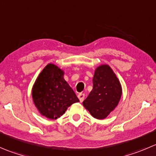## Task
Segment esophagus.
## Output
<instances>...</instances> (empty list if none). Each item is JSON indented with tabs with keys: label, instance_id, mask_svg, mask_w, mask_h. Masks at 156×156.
Wrapping results in <instances>:
<instances>
[{
	"label": "esophagus",
	"instance_id": "obj_1",
	"mask_svg": "<svg viewBox=\"0 0 156 156\" xmlns=\"http://www.w3.org/2000/svg\"><path fill=\"white\" fill-rule=\"evenodd\" d=\"M84 97H85L84 94H78V99H79L80 102H82L83 100H84Z\"/></svg>",
	"mask_w": 156,
	"mask_h": 156
}]
</instances>
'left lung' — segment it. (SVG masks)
Wrapping results in <instances>:
<instances>
[{
  "instance_id": "1",
  "label": "left lung",
  "mask_w": 156,
  "mask_h": 156,
  "mask_svg": "<svg viewBox=\"0 0 156 156\" xmlns=\"http://www.w3.org/2000/svg\"><path fill=\"white\" fill-rule=\"evenodd\" d=\"M122 86L115 74L108 65L97 67L93 78V89L83 102L91 115L103 119L119 104Z\"/></svg>"
}]
</instances>
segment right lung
I'll list each match as a JSON object with an SVG mask.
<instances>
[{
	"label": "right lung",
	"instance_id": "1",
	"mask_svg": "<svg viewBox=\"0 0 156 156\" xmlns=\"http://www.w3.org/2000/svg\"><path fill=\"white\" fill-rule=\"evenodd\" d=\"M63 75V71L53 64H48L33 86L34 105L42 115L50 119H58L71 105L79 102Z\"/></svg>",
	"mask_w": 156,
	"mask_h": 156
}]
</instances>
